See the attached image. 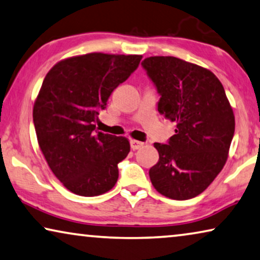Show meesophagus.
<instances>
[{"mask_svg": "<svg viewBox=\"0 0 260 260\" xmlns=\"http://www.w3.org/2000/svg\"><path fill=\"white\" fill-rule=\"evenodd\" d=\"M143 145L145 143L141 142V141H138V140H131V148L133 150H137L139 148H141V147H143Z\"/></svg>", "mask_w": 260, "mask_h": 260, "instance_id": "34e87169", "label": "esophagus"}]
</instances>
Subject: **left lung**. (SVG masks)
<instances>
[{"mask_svg": "<svg viewBox=\"0 0 260 260\" xmlns=\"http://www.w3.org/2000/svg\"><path fill=\"white\" fill-rule=\"evenodd\" d=\"M161 95L157 110L176 122L168 145L155 142L158 162L149 169L154 188L183 201L203 192L223 169L235 133V115L210 70L172 56L142 61Z\"/></svg>", "mask_w": 260, "mask_h": 260, "instance_id": "8db88e82", "label": "left lung"}]
</instances>
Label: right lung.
Masks as SVG:
<instances>
[{
    "label": "right lung",
    "mask_w": 260,
    "mask_h": 260,
    "mask_svg": "<svg viewBox=\"0 0 260 260\" xmlns=\"http://www.w3.org/2000/svg\"><path fill=\"white\" fill-rule=\"evenodd\" d=\"M141 58L86 53L58 61L45 76L32 111L38 145L55 176L76 195L98 196L117 183L129 141L98 132L95 122Z\"/></svg>",
    "instance_id": "obj_1"
}]
</instances>
